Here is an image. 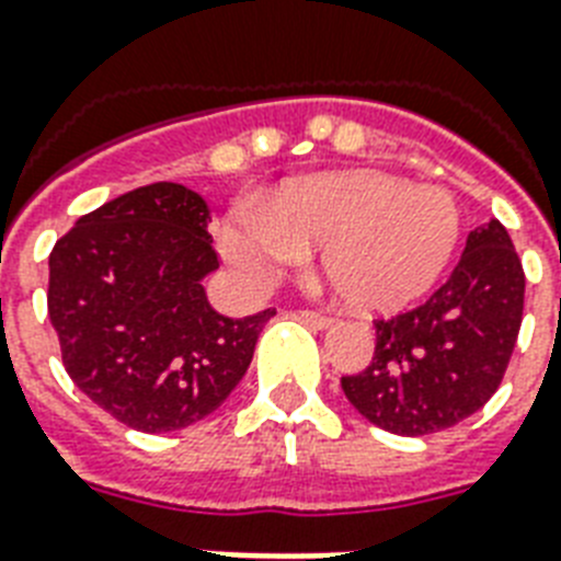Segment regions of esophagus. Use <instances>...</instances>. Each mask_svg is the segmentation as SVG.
<instances>
[{
  "label": "esophagus",
  "instance_id": "esophagus-1",
  "mask_svg": "<svg viewBox=\"0 0 561 561\" xmlns=\"http://www.w3.org/2000/svg\"><path fill=\"white\" fill-rule=\"evenodd\" d=\"M300 318H304L307 323H312V327H318V330H327V327H332V323H335V318H332V314L314 312V309H304V312H300Z\"/></svg>",
  "mask_w": 561,
  "mask_h": 561
}]
</instances>
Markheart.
Segmentation results:
<instances>
[{"label": "heart", "mask_w": 561, "mask_h": 561, "mask_svg": "<svg viewBox=\"0 0 561 561\" xmlns=\"http://www.w3.org/2000/svg\"><path fill=\"white\" fill-rule=\"evenodd\" d=\"M458 234L461 215L442 188L344 171L289 180L257 203V215L231 217L220 243L254 286L272 284L304 249L321 247V272L337 298L360 312H387L436 284Z\"/></svg>", "instance_id": "b5f03b06"}]
</instances>
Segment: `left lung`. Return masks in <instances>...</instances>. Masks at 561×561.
<instances>
[{
    "mask_svg": "<svg viewBox=\"0 0 561 561\" xmlns=\"http://www.w3.org/2000/svg\"><path fill=\"white\" fill-rule=\"evenodd\" d=\"M525 270L499 220L467 234L461 261L424 304L375 318V353L341 387L364 419L430 436L488 404L511 364Z\"/></svg>",
    "mask_w": 561,
    "mask_h": 561,
    "instance_id": "8db88e82",
    "label": "left lung"
}]
</instances>
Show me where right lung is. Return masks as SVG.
<instances>
[{"label": "right lung", "mask_w": 561, "mask_h": 561, "mask_svg": "<svg viewBox=\"0 0 561 561\" xmlns=\"http://www.w3.org/2000/svg\"><path fill=\"white\" fill-rule=\"evenodd\" d=\"M201 194L151 183L88 211L48 257V318L65 373L140 433H169L224 404L275 309L226 318L203 277L220 266Z\"/></svg>", "instance_id": "obj_1"}]
</instances>
